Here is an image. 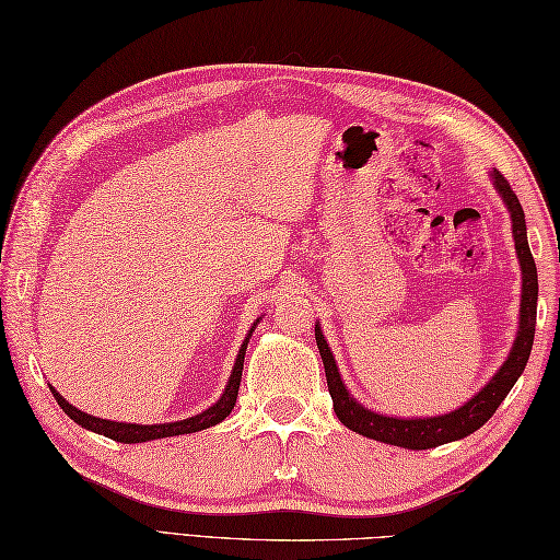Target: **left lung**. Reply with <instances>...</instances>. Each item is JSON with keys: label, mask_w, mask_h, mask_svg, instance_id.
<instances>
[{"label": "left lung", "mask_w": 560, "mask_h": 560, "mask_svg": "<svg viewBox=\"0 0 560 560\" xmlns=\"http://www.w3.org/2000/svg\"><path fill=\"white\" fill-rule=\"evenodd\" d=\"M491 178H493V186H497L501 195V200L511 212L515 253L520 259V271H523V293H520V322H517L520 327H517L509 358H505L499 372L487 382V386L479 388V392L470 400L463 402L458 410L436 415V418H388V415H380L365 406H360V402L348 394V388L339 374V368H336L331 348L327 339H324L319 324H315V339L324 362V372H327L334 412L336 418H339L348 429H353V432L374 441H384V444L412 448V451L434 448L441 444H448V441L465 439L467 434L477 432V429L482 427L493 412H497L503 398L509 396L513 384L517 382V376L523 374L532 353V341H535L537 293H539L537 265L535 259H532L529 245H527L525 212L523 207H520V200L515 198L509 180H505L497 168L491 172Z\"/></svg>", "instance_id": "1"}]
</instances>
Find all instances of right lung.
I'll list each match as a JSON object with an SVG mask.
<instances>
[{"label":"right lung","mask_w":560,"mask_h":560,"mask_svg":"<svg viewBox=\"0 0 560 560\" xmlns=\"http://www.w3.org/2000/svg\"><path fill=\"white\" fill-rule=\"evenodd\" d=\"M257 322L259 319H255L248 336H245L243 346L238 348V355H236V362H233V370H231V376H229V382H226L224 394H221V398L214 402V406H210L207 410H202L200 415H192V418H186V420L164 422V424H133V422L102 420V418H95V415H88L83 410L73 408L71 402L57 392V388H51V386L49 388H51V394H55L59 408L67 412L73 422H78L83 429H90V432H97V434H104V436H109L114 441H121V444H142V441H152V439L200 432V429L214 427L224 418H229V412L233 410V406H236L238 386H241V374H243V360H245V348H248V343H250V336H253V331L257 327Z\"/></svg>","instance_id":"1"}]
</instances>
